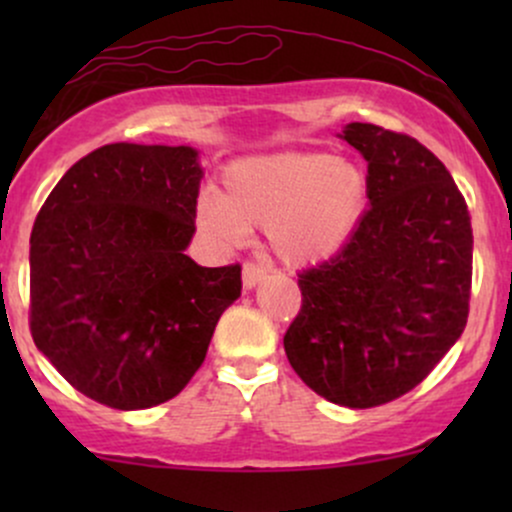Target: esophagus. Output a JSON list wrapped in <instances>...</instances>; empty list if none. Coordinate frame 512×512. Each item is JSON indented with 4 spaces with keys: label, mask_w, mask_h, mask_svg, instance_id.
I'll return each mask as SVG.
<instances>
[{
    "label": "esophagus",
    "mask_w": 512,
    "mask_h": 512,
    "mask_svg": "<svg viewBox=\"0 0 512 512\" xmlns=\"http://www.w3.org/2000/svg\"><path fill=\"white\" fill-rule=\"evenodd\" d=\"M264 274H267V272H264L260 264L245 262V264H243V289H245V291L255 289V286L260 284V281L264 279Z\"/></svg>",
    "instance_id": "1"
}]
</instances>
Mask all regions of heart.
<instances>
[{
	"label": "heart",
	"instance_id": "b5f03b06",
	"mask_svg": "<svg viewBox=\"0 0 512 512\" xmlns=\"http://www.w3.org/2000/svg\"><path fill=\"white\" fill-rule=\"evenodd\" d=\"M368 199L361 163L322 151L250 156L223 173L219 197H202L197 223L221 245L267 228L269 248L293 267L332 260L354 238Z\"/></svg>",
	"mask_w": 512,
	"mask_h": 512
}]
</instances>
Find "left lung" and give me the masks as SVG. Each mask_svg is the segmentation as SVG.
<instances>
[{
	"label": "left lung",
	"instance_id": "8db88e82",
	"mask_svg": "<svg viewBox=\"0 0 512 512\" xmlns=\"http://www.w3.org/2000/svg\"><path fill=\"white\" fill-rule=\"evenodd\" d=\"M339 137L368 161L354 238L298 274L284 334L310 390L351 409L407 395L460 339L472 291V219L448 168L409 134L351 122Z\"/></svg>",
	"mask_w": 512,
	"mask_h": 512
}]
</instances>
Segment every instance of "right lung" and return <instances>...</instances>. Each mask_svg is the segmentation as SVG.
I'll list each match as a JSON object with an SVG mask.
<instances>
[{
	"mask_svg": "<svg viewBox=\"0 0 512 512\" xmlns=\"http://www.w3.org/2000/svg\"><path fill=\"white\" fill-rule=\"evenodd\" d=\"M202 175L192 146L108 144L76 161L35 216L33 342L105 407L178 395L240 296V264L185 255Z\"/></svg>",
	"mask_w": 512,
	"mask_h": 512,
	"instance_id": "right-lung-1",
	"label": "right lung"
}]
</instances>
